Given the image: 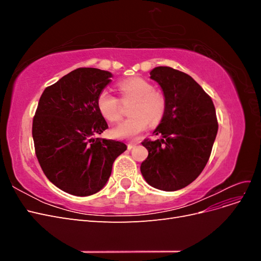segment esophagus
I'll return each instance as SVG.
<instances>
[{"mask_svg": "<svg viewBox=\"0 0 261 261\" xmlns=\"http://www.w3.org/2000/svg\"><path fill=\"white\" fill-rule=\"evenodd\" d=\"M137 145V143H129V144H127V148L130 150V149H133L134 147H135Z\"/></svg>", "mask_w": 261, "mask_h": 261, "instance_id": "esophagus-1", "label": "esophagus"}]
</instances>
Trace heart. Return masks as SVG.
Listing matches in <instances>:
<instances>
[{
	"label": "heart",
	"instance_id": "b5f03b06",
	"mask_svg": "<svg viewBox=\"0 0 261 261\" xmlns=\"http://www.w3.org/2000/svg\"><path fill=\"white\" fill-rule=\"evenodd\" d=\"M118 90L124 98H133L130 117L117 125L112 135L120 139H134L143 133L151 123L159 122L165 111L163 94L154 90L153 85L143 77H129L117 84ZM97 103L100 113L106 120L115 123L121 120V110L118 100L108 89H103L98 96Z\"/></svg>",
	"mask_w": 261,
	"mask_h": 261
}]
</instances>
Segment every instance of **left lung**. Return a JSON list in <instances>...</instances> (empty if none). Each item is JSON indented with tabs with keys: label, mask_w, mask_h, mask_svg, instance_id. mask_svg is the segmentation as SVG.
Instances as JSON below:
<instances>
[{
	"label": "left lung",
	"mask_w": 261,
	"mask_h": 261,
	"mask_svg": "<svg viewBox=\"0 0 261 261\" xmlns=\"http://www.w3.org/2000/svg\"><path fill=\"white\" fill-rule=\"evenodd\" d=\"M150 78L161 87L165 111L153 134L145 139L148 156L140 171L156 189L174 192L186 187L206 167L218 133L216 109L208 94L193 78L168 66H158Z\"/></svg>",
	"instance_id": "left-lung-1"
}]
</instances>
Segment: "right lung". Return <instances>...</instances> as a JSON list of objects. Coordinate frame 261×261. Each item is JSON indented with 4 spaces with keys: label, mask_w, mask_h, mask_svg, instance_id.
Segmentation results:
<instances>
[{
    "label": "right lung",
    "mask_w": 261,
    "mask_h": 261,
    "mask_svg": "<svg viewBox=\"0 0 261 261\" xmlns=\"http://www.w3.org/2000/svg\"><path fill=\"white\" fill-rule=\"evenodd\" d=\"M112 74L77 68L45 88L33 122V138L40 167L51 183L74 196H89L105 187L116 158L127 147L94 138L108 128L99 111V93Z\"/></svg>",
    "instance_id": "1"
}]
</instances>
